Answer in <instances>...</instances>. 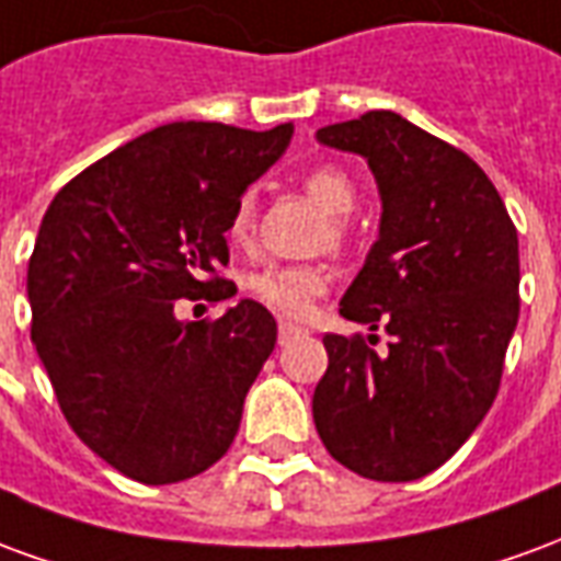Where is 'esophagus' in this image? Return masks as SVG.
I'll list each match as a JSON object with an SVG mask.
<instances>
[{"label": "esophagus", "mask_w": 561, "mask_h": 561, "mask_svg": "<svg viewBox=\"0 0 561 561\" xmlns=\"http://www.w3.org/2000/svg\"><path fill=\"white\" fill-rule=\"evenodd\" d=\"M306 330L297 328V324H291V321H279V342L282 345H288L291 340H297V336H304Z\"/></svg>", "instance_id": "obj_1"}]
</instances>
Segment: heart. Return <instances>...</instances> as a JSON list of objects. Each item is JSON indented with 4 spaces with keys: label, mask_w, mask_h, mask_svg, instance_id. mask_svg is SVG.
<instances>
[{
    "label": "heart",
    "mask_w": 561,
    "mask_h": 561,
    "mask_svg": "<svg viewBox=\"0 0 561 561\" xmlns=\"http://www.w3.org/2000/svg\"><path fill=\"white\" fill-rule=\"evenodd\" d=\"M304 192L328 216H333L330 231L324 233V243L330 240V245H340L345 240L342 216H348L354 209V201H357V188H354L352 176L336 164H321V168L304 176ZM252 225H255V197L245 192L231 209L228 240L237 245H245L249 237H252ZM328 285L330 273L321 264H264V267L252 270L245 276V288L257 304H264L273 312L288 318L309 316L312 304L328 291Z\"/></svg>",
    "instance_id": "b5f03b06"
}]
</instances>
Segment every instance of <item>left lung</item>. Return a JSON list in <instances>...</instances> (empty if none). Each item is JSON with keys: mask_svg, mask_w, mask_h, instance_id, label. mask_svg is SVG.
Instances as JSON below:
<instances>
[{"mask_svg": "<svg viewBox=\"0 0 561 561\" xmlns=\"http://www.w3.org/2000/svg\"><path fill=\"white\" fill-rule=\"evenodd\" d=\"M364 156L381 195L378 240L340 316L390 333L324 336L312 417L330 457L369 481H417L490 412L519 318V243L490 176L393 111L318 128ZM376 342V336H369Z\"/></svg>", "mask_w": 561, "mask_h": 561, "instance_id": "obj_1", "label": "left lung"}]
</instances>
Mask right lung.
<instances>
[{"instance_id":"obj_1","label":"right lung","mask_w":561,"mask_h":561,"mask_svg":"<svg viewBox=\"0 0 561 561\" xmlns=\"http://www.w3.org/2000/svg\"><path fill=\"white\" fill-rule=\"evenodd\" d=\"M291 135V123H168L90 164L44 213L32 342L68 426L131 481L195 478L240 430L276 321L255 300L180 321L176 300L237 294L219 276L231 209Z\"/></svg>"}]
</instances>
